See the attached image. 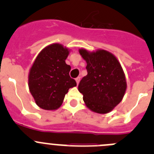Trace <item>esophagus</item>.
<instances>
[{"mask_svg":"<svg viewBox=\"0 0 154 154\" xmlns=\"http://www.w3.org/2000/svg\"><path fill=\"white\" fill-rule=\"evenodd\" d=\"M75 81L76 82H77V85H79V83L80 82V77H77V78L75 79Z\"/></svg>","mask_w":154,"mask_h":154,"instance_id":"1","label":"esophagus"}]
</instances>
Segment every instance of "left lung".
Wrapping results in <instances>:
<instances>
[{
    "instance_id": "obj_1",
    "label": "left lung",
    "mask_w": 154,
    "mask_h": 154,
    "mask_svg": "<svg viewBox=\"0 0 154 154\" xmlns=\"http://www.w3.org/2000/svg\"><path fill=\"white\" fill-rule=\"evenodd\" d=\"M79 51L87 63L88 74L79 85L85 106L96 113L111 112L123 100L127 88L120 63L106 50L89 51L80 48Z\"/></svg>"
}]
</instances>
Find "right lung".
I'll list each match as a JSON object with an SVG mask.
<instances>
[{
  "mask_svg": "<svg viewBox=\"0 0 154 154\" xmlns=\"http://www.w3.org/2000/svg\"><path fill=\"white\" fill-rule=\"evenodd\" d=\"M69 52L67 47L53 43L39 52L31 65L28 88L35 103L43 109H58L69 89L76 86L69 76L70 65L65 63Z\"/></svg>",
  "mask_w": 154,
  "mask_h": 154,
  "instance_id": "add662e5",
  "label": "right lung"
}]
</instances>
